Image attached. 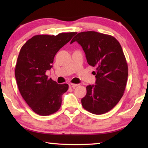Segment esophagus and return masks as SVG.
<instances>
[{
    "mask_svg": "<svg viewBox=\"0 0 148 148\" xmlns=\"http://www.w3.org/2000/svg\"><path fill=\"white\" fill-rule=\"evenodd\" d=\"M78 86V84H69V87H71V88H74V87H77Z\"/></svg>",
    "mask_w": 148,
    "mask_h": 148,
    "instance_id": "esophagus-1",
    "label": "esophagus"
}]
</instances>
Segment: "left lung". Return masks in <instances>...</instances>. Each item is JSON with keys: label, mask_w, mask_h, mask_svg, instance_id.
<instances>
[{"label": "left lung", "mask_w": 148, "mask_h": 148, "mask_svg": "<svg viewBox=\"0 0 148 148\" xmlns=\"http://www.w3.org/2000/svg\"><path fill=\"white\" fill-rule=\"evenodd\" d=\"M75 41L83 48L88 64L96 67V85L86 87L82 106L93 114L106 113L118 103L127 85L128 65L122 47L114 36L95 31L79 32L71 44Z\"/></svg>", "instance_id": "1"}]
</instances>
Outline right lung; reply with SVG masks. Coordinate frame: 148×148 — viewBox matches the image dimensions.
Returning a JSON list of instances; mask_svg holds the SVG:
<instances>
[{"label": "right lung", "mask_w": 148, "mask_h": 148, "mask_svg": "<svg viewBox=\"0 0 148 148\" xmlns=\"http://www.w3.org/2000/svg\"><path fill=\"white\" fill-rule=\"evenodd\" d=\"M76 34L35 35L20 50L15 69L17 86L27 104L40 116H49L61 108L62 95L69 85L58 84L48 78L46 72L53 66L57 51Z\"/></svg>", "instance_id": "1"}]
</instances>
